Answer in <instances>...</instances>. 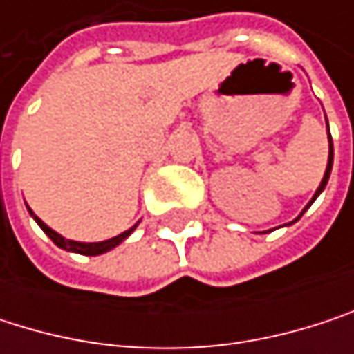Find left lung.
I'll use <instances>...</instances> for the list:
<instances>
[{"label":"left lung","mask_w":354,"mask_h":354,"mask_svg":"<svg viewBox=\"0 0 354 354\" xmlns=\"http://www.w3.org/2000/svg\"><path fill=\"white\" fill-rule=\"evenodd\" d=\"M326 122H328V120H326ZM328 141H330V153H328V166H326V172H324V178H322V182H319V186H318V190H316V194H314V198L310 201V205H312V203H314V201L318 198L319 192H322V190L326 188V184H328V178H330V172H332V160H334V147H332V137H330V131H328ZM310 205H308V207H310ZM308 207H306V209H308ZM306 209H304V211H306ZM301 215H304V213H301ZM301 215H299V217H301ZM299 217H297V219H299ZM297 219H295V221H297Z\"/></svg>","instance_id":"obj_1"}]
</instances>
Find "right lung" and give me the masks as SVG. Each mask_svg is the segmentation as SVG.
<instances>
[{"instance_id":"obj_1","label":"right lung","mask_w":354,"mask_h":354,"mask_svg":"<svg viewBox=\"0 0 354 354\" xmlns=\"http://www.w3.org/2000/svg\"><path fill=\"white\" fill-rule=\"evenodd\" d=\"M28 211H30V215L35 217V221L40 225V230L57 244L59 248H63V250H67V252H75V254H84V256H98V254H104L108 250H112V248H116L118 244H122L133 232H135V227L139 225V223H135L131 230H127V232H122V234H118V236H114V238H110V240H104V242H92V244H86V242H75V240H65L61 234H57L55 230H50L44 221H40L38 217H36L35 213H32V209L28 207Z\"/></svg>"}]
</instances>
